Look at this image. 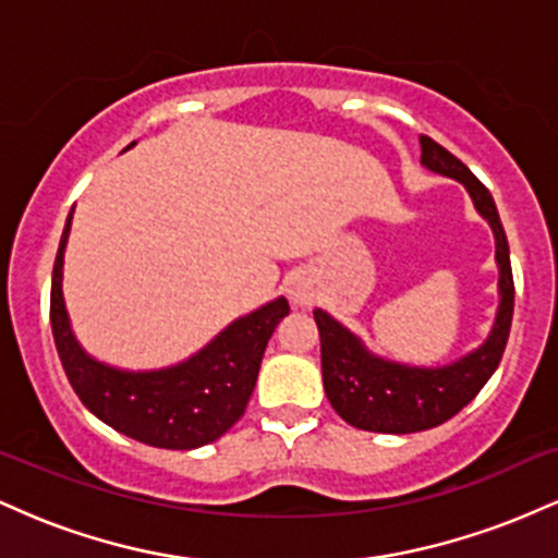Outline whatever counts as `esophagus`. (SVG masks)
<instances>
[{
	"instance_id": "esophagus-1",
	"label": "esophagus",
	"mask_w": 558,
	"mask_h": 558,
	"mask_svg": "<svg viewBox=\"0 0 558 558\" xmlns=\"http://www.w3.org/2000/svg\"><path fill=\"white\" fill-rule=\"evenodd\" d=\"M291 299H293V304H306V301H310V293H306L301 286H296V288H291Z\"/></svg>"
}]
</instances>
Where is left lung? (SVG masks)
I'll list each match as a JSON object with an SVG mask.
<instances>
[{
	"label": "left lung",
	"mask_w": 558,
	"mask_h": 558,
	"mask_svg": "<svg viewBox=\"0 0 558 558\" xmlns=\"http://www.w3.org/2000/svg\"><path fill=\"white\" fill-rule=\"evenodd\" d=\"M422 165L466 185L477 213L490 222L496 235V259L501 278V304L488 341L464 360L448 367H403L369 354L364 345L323 310L315 312L323 351V383L328 401L341 420L369 433H420L444 425L480 393L501 362L514 315V275H511L509 241L490 191L470 168L430 136H420Z\"/></svg>",
	"instance_id": "8db88e82"
}]
</instances>
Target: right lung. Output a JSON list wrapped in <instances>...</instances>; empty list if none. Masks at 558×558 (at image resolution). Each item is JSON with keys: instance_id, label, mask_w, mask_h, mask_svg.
Here are the masks:
<instances>
[{"instance_id": "obj_1", "label": "right lung", "mask_w": 558, "mask_h": 558, "mask_svg": "<svg viewBox=\"0 0 558 558\" xmlns=\"http://www.w3.org/2000/svg\"><path fill=\"white\" fill-rule=\"evenodd\" d=\"M68 233L70 217L54 257L49 319L62 369L83 407L118 433L157 448L189 451L226 435L246 412L267 341L288 315V301L275 299L235 319L207 349L178 367L123 373L92 360L70 330L62 301V252Z\"/></svg>"}]
</instances>
